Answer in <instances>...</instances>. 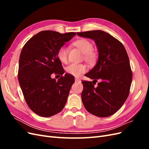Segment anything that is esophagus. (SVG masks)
Wrapping results in <instances>:
<instances>
[{
  "instance_id": "1",
  "label": "esophagus",
  "mask_w": 149,
  "mask_h": 149,
  "mask_svg": "<svg viewBox=\"0 0 149 149\" xmlns=\"http://www.w3.org/2000/svg\"><path fill=\"white\" fill-rule=\"evenodd\" d=\"M75 82H81V80H80V79H79L78 78H75Z\"/></svg>"
}]
</instances>
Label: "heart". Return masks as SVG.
I'll return each mask as SVG.
<instances>
[{"label":"heart","instance_id":"b5f03b06","mask_svg":"<svg viewBox=\"0 0 149 149\" xmlns=\"http://www.w3.org/2000/svg\"><path fill=\"white\" fill-rule=\"evenodd\" d=\"M74 44L84 53L85 60L89 62H92L95 60L96 54L93 51V44L89 40L85 38L79 39L76 41ZM68 49L66 47L62 46L58 48L57 51V58L62 63H66L68 62ZM86 70L87 67L84 64L71 63L66 68L67 73L76 76V77H78Z\"/></svg>","mask_w":149,"mask_h":149}]
</instances>
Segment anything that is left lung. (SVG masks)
<instances>
[{
    "mask_svg": "<svg viewBox=\"0 0 149 149\" xmlns=\"http://www.w3.org/2000/svg\"><path fill=\"white\" fill-rule=\"evenodd\" d=\"M78 36L94 40L99 58L96 66L83 81L81 100L89 113L106 118L118 111L127 100L132 79L127 52L120 42L102 30L78 32ZM100 81L96 87L94 84Z\"/></svg>",
    "mask_w": 149,
    "mask_h": 149,
    "instance_id": "1",
    "label": "left lung"
}]
</instances>
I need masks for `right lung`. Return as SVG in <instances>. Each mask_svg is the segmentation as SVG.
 <instances>
[{"instance_id":"right-lung-1","label":"right lung","mask_w":149,"mask_h":149,"mask_svg":"<svg viewBox=\"0 0 149 149\" xmlns=\"http://www.w3.org/2000/svg\"><path fill=\"white\" fill-rule=\"evenodd\" d=\"M75 35L42 31L29 40L22 49L18 79L28 106L40 116L55 115L66 104L74 78L67 73L62 76L65 70L57 51ZM53 73L62 75L58 82L51 78Z\"/></svg>"}]
</instances>
